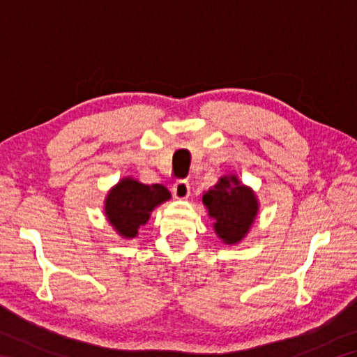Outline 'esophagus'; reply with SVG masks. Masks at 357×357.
I'll list each match as a JSON object with an SVG mask.
<instances>
[{
	"mask_svg": "<svg viewBox=\"0 0 357 357\" xmlns=\"http://www.w3.org/2000/svg\"><path fill=\"white\" fill-rule=\"evenodd\" d=\"M173 195L174 198L178 199H187L188 195H190V184L185 179H179L173 185Z\"/></svg>",
	"mask_w": 357,
	"mask_h": 357,
	"instance_id": "esophagus-1",
	"label": "esophagus"
}]
</instances>
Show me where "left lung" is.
Instances as JSON below:
<instances>
[{"mask_svg": "<svg viewBox=\"0 0 357 357\" xmlns=\"http://www.w3.org/2000/svg\"><path fill=\"white\" fill-rule=\"evenodd\" d=\"M208 215L215 219V230L225 244L245 236L257 213V202L250 188L241 185L236 176H224L202 196Z\"/></svg>", "mask_w": 357, "mask_h": 357, "instance_id": "obj_1", "label": "left lung"}]
</instances>
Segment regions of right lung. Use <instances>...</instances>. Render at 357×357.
<instances>
[{
	"label": "right lung",
	"instance_id": "add662e5",
	"mask_svg": "<svg viewBox=\"0 0 357 357\" xmlns=\"http://www.w3.org/2000/svg\"><path fill=\"white\" fill-rule=\"evenodd\" d=\"M167 199H170V193L164 185H144L126 178L110 190L105 215L121 236L135 238L139 225L149 221L151 210Z\"/></svg>",
	"mask_w": 357,
	"mask_h": 357
}]
</instances>
